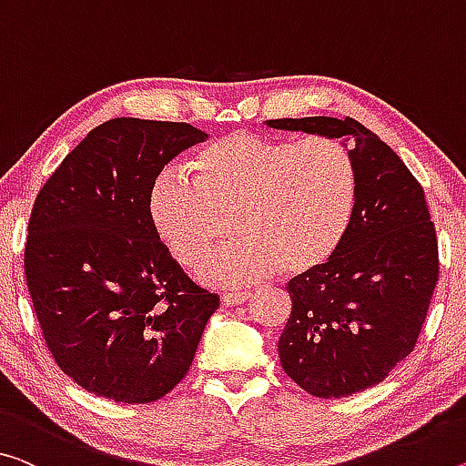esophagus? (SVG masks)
Here are the masks:
<instances>
[{
	"label": "esophagus",
	"instance_id": "obj_1",
	"mask_svg": "<svg viewBox=\"0 0 466 466\" xmlns=\"http://www.w3.org/2000/svg\"><path fill=\"white\" fill-rule=\"evenodd\" d=\"M249 298H252V291H227V293H223V304L225 306H239Z\"/></svg>",
	"mask_w": 466,
	"mask_h": 466
}]
</instances>
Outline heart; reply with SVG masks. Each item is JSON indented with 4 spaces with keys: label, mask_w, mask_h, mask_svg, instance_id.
<instances>
[{
    "label": "heart",
    "mask_w": 466,
    "mask_h": 466,
    "mask_svg": "<svg viewBox=\"0 0 466 466\" xmlns=\"http://www.w3.org/2000/svg\"><path fill=\"white\" fill-rule=\"evenodd\" d=\"M191 181L167 170L147 193L158 239L193 267L225 233L238 239L199 268L210 285H246L285 268L308 275L331 260L352 225L358 173L350 149L329 137L275 139L233 131L199 147Z\"/></svg>",
    "instance_id": "1"
}]
</instances>
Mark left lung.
I'll use <instances>...</instances> for the list:
<instances>
[{
  "instance_id": "1",
  "label": "left lung",
  "mask_w": 466,
  "mask_h": 466,
  "mask_svg": "<svg viewBox=\"0 0 466 466\" xmlns=\"http://www.w3.org/2000/svg\"><path fill=\"white\" fill-rule=\"evenodd\" d=\"M268 127L350 141L358 198L352 225L325 267L288 283L283 370L317 398L381 383L417 346L440 279L425 191L373 131L346 116L277 118Z\"/></svg>"
}]
</instances>
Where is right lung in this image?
I'll list each match as a JSON object with an SVG mask.
<instances>
[{
    "mask_svg": "<svg viewBox=\"0 0 466 466\" xmlns=\"http://www.w3.org/2000/svg\"><path fill=\"white\" fill-rule=\"evenodd\" d=\"M206 139L187 123L112 118L35 198L25 246L33 310L54 360L89 393L123 404L167 396L218 308L147 217L164 164Z\"/></svg>",
    "mask_w": 466,
    "mask_h": 466,
    "instance_id": "right-lung-1",
    "label": "right lung"
}]
</instances>
